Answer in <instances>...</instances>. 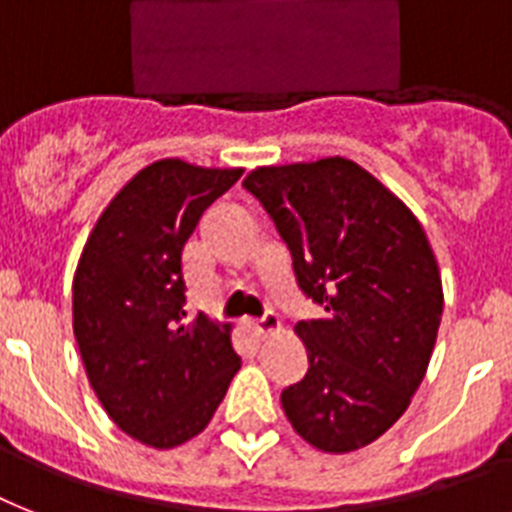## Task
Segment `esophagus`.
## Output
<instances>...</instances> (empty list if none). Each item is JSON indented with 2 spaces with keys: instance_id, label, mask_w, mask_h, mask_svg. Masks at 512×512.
I'll use <instances>...</instances> for the list:
<instances>
[{
  "instance_id": "34e87169",
  "label": "esophagus",
  "mask_w": 512,
  "mask_h": 512,
  "mask_svg": "<svg viewBox=\"0 0 512 512\" xmlns=\"http://www.w3.org/2000/svg\"><path fill=\"white\" fill-rule=\"evenodd\" d=\"M252 329H255L257 335H276V332L281 329V321H279V316H276V313L268 311L263 319L252 324Z\"/></svg>"
}]
</instances>
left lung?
Returning a JSON list of instances; mask_svg holds the SVG:
<instances>
[{
    "label": "left lung",
    "instance_id": "8db88e82",
    "mask_svg": "<svg viewBox=\"0 0 512 512\" xmlns=\"http://www.w3.org/2000/svg\"><path fill=\"white\" fill-rule=\"evenodd\" d=\"M292 252L297 287L324 308L300 321L308 372L281 393L292 428L329 454L356 452L406 412L444 313L420 220L361 170L329 156L257 167L244 180Z\"/></svg>",
    "mask_w": 512,
    "mask_h": 512
}]
</instances>
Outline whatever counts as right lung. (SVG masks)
<instances>
[{
	"mask_svg": "<svg viewBox=\"0 0 512 512\" xmlns=\"http://www.w3.org/2000/svg\"><path fill=\"white\" fill-rule=\"evenodd\" d=\"M244 170L148 164L103 209L74 276V335L108 417L140 444L199 436L241 358L231 324L185 321L183 247Z\"/></svg>",
	"mask_w": 512,
	"mask_h": 512,
	"instance_id": "right-lung-1",
	"label": "right lung"
}]
</instances>
